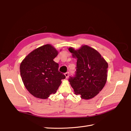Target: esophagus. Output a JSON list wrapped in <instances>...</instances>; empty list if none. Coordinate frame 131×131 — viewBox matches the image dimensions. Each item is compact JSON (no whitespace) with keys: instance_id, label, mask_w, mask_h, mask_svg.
<instances>
[{"instance_id":"obj_1","label":"esophagus","mask_w":131,"mask_h":131,"mask_svg":"<svg viewBox=\"0 0 131 131\" xmlns=\"http://www.w3.org/2000/svg\"><path fill=\"white\" fill-rule=\"evenodd\" d=\"M69 72H67V73H66L64 74V75H65V76H66V78H68V77H69Z\"/></svg>"}]
</instances>
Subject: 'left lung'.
Returning <instances> with one entry per match:
<instances>
[{"label":"left lung","instance_id":"8db88e82","mask_svg":"<svg viewBox=\"0 0 131 131\" xmlns=\"http://www.w3.org/2000/svg\"><path fill=\"white\" fill-rule=\"evenodd\" d=\"M69 51L77 58L76 72L68 81L75 94L81 98L89 100L96 96L106 82L108 64L97 51L87 45Z\"/></svg>","mask_w":131,"mask_h":131}]
</instances>
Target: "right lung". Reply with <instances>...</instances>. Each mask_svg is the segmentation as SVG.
<instances>
[{"label": "right lung", "mask_w": 131, "mask_h": 131, "mask_svg": "<svg viewBox=\"0 0 131 131\" xmlns=\"http://www.w3.org/2000/svg\"><path fill=\"white\" fill-rule=\"evenodd\" d=\"M58 51L47 44L29 53L21 63L20 73L26 88L34 97L46 99L56 92L66 78L58 71V64L53 61Z\"/></svg>", "instance_id": "1"}]
</instances>
